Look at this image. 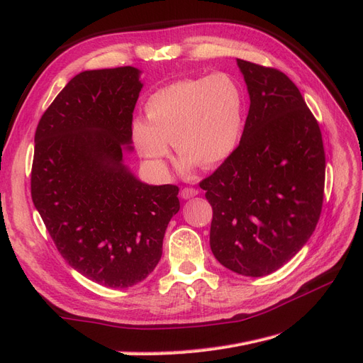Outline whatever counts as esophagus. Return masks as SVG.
I'll list each match as a JSON object with an SVG mask.
<instances>
[{"instance_id":"esophagus-1","label":"esophagus","mask_w":363,"mask_h":363,"mask_svg":"<svg viewBox=\"0 0 363 363\" xmlns=\"http://www.w3.org/2000/svg\"><path fill=\"white\" fill-rule=\"evenodd\" d=\"M195 195H199V191L194 189V188H183L180 191V196L183 200H189V199H194Z\"/></svg>"}]
</instances>
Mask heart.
Segmentation results:
<instances>
[{
    "label": "heart",
    "instance_id": "b5f03b06",
    "mask_svg": "<svg viewBox=\"0 0 363 363\" xmlns=\"http://www.w3.org/2000/svg\"><path fill=\"white\" fill-rule=\"evenodd\" d=\"M245 98L225 72L186 79L160 87L145 104L147 119L136 118L131 138L139 155L160 169L169 144L183 168H213L238 148L244 128Z\"/></svg>",
    "mask_w": 363,
    "mask_h": 363
}]
</instances>
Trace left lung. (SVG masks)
Here are the masks:
<instances>
[{
    "instance_id": "obj_1",
    "label": "left lung",
    "mask_w": 363,
    "mask_h": 363,
    "mask_svg": "<svg viewBox=\"0 0 363 363\" xmlns=\"http://www.w3.org/2000/svg\"><path fill=\"white\" fill-rule=\"evenodd\" d=\"M250 95L235 152L200 183L211 203L216 260L247 277L289 262L312 236L325 180L323 136L286 74L238 59Z\"/></svg>"
}]
</instances>
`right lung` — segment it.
Here are the masks:
<instances>
[{"label": "right lung", "instance_id": "add662e5", "mask_svg": "<svg viewBox=\"0 0 363 363\" xmlns=\"http://www.w3.org/2000/svg\"><path fill=\"white\" fill-rule=\"evenodd\" d=\"M139 75L133 67L77 74L35 135L33 203L62 257L112 289L148 277L180 211L177 186L142 183L124 164Z\"/></svg>", "mask_w": 363, "mask_h": 363}]
</instances>
